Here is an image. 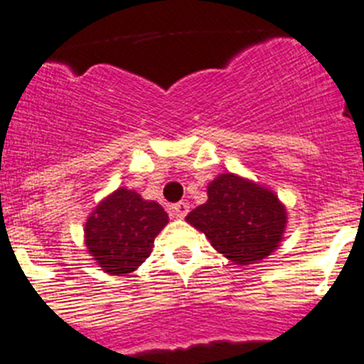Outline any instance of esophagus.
<instances>
[{"label":"esophagus","instance_id":"34e87169","mask_svg":"<svg viewBox=\"0 0 364 364\" xmlns=\"http://www.w3.org/2000/svg\"><path fill=\"white\" fill-rule=\"evenodd\" d=\"M188 210H190L188 203H176V205L172 206V215L178 219H183L186 214H188Z\"/></svg>","mask_w":364,"mask_h":364}]
</instances>
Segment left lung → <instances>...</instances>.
<instances>
[{
	"mask_svg": "<svg viewBox=\"0 0 364 364\" xmlns=\"http://www.w3.org/2000/svg\"><path fill=\"white\" fill-rule=\"evenodd\" d=\"M208 199L186 215L234 264L264 259L279 247L287 208L270 188L227 172L208 183Z\"/></svg>",
	"mask_w": 364,
	"mask_h": 364,
	"instance_id": "obj_1",
	"label": "left lung"
}]
</instances>
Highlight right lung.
<instances>
[{
    "instance_id": "obj_1",
    "label": "right lung",
    "mask_w": 364,
    "mask_h": 364,
    "mask_svg": "<svg viewBox=\"0 0 364 364\" xmlns=\"http://www.w3.org/2000/svg\"><path fill=\"white\" fill-rule=\"evenodd\" d=\"M166 223L168 215L159 203L146 201L134 190L117 188L88 215L85 245L101 270L125 276L145 263Z\"/></svg>"
}]
</instances>
